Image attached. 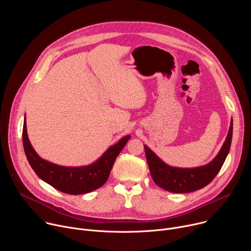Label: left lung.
I'll use <instances>...</instances> for the list:
<instances>
[{"instance_id": "8db88e82", "label": "left lung", "mask_w": 251, "mask_h": 251, "mask_svg": "<svg viewBox=\"0 0 251 251\" xmlns=\"http://www.w3.org/2000/svg\"><path fill=\"white\" fill-rule=\"evenodd\" d=\"M231 139L232 120L227 137L218 156L207 165L193 169L170 167L161 161L147 146H144L152 178L157 186L171 193L184 194L202 189L216 177L222 169L230 149Z\"/></svg>"}]
</instances>
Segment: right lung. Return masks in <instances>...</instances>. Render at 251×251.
I'll return each mask as SVG.
<instances>
[{"instance_id": "add662e5", "label": "right lung", "mask_w": 251, "mask_h": 251, "mask_svg": "<svg viewBox=\"0 0 251 251\" xmlns=\"http://www.w3.org/2000/svg\"><path fill=\"white\" fill-rule=\"evenodd\" d=\"M130 136L122 138L92 165L78 168L61 167L43 160L31 147L26 133L25 119L23 127V144L26 159L34 173L54 189L68 195L90 193L103 186L108 178L117 156Z\"/></svg>"}]
</instances>
